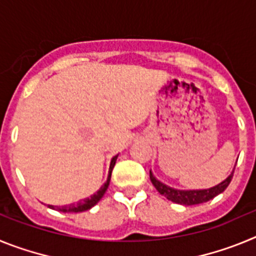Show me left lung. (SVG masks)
<instances>
[{
  "mask_svg": "<svg viewBox=\"0 0 256 256\" xmlns=\"http://www.w3.org/2000/svg\"><path fill=\"white\" fill-rule=\"evenodd\" d=\"M234 169L232 170V173L226 178L223 182H220L216 186L212 187V188H206V190H176L172 188V187L166 186L164 183H162L160 180H156L154 177L152 172L150 170V180L152 182L154 187H155L158 191H159L160 195L165 196V198H168V200L173 201L176 204H180V205H198V204H202V202H206V201L212 200L216 196H218L219 194L224 191L226 188L228 187V184L232 180V177H234Z\"/></svg>",
  "mask_w": 256,
  "mask_h": 256,
  "instance_id": "obj_1",
  "label": "left lung"
}]
</instances>
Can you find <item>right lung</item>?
I'll list each match as a JSON object with an SVG mask.
<instances>
[{"mask_svg": "<svg viewBox=\"0 0 256 256\" xmlns=\"http://www.w3.org/2000/svg\"><path fill=\"white\" fill-rule=\"evenodd\" d=\"M116 158H118V155L114 156V158L112 159V162H110V168H108V180H106V182L104 183V186H101V188L98 190L96 194H94L91 198H84V200L78 201V202H76V204L64 205V206H54V205H48V208L58 210V212H86V210L94 208V205H96L97 202L101 200V198L104 196V194L106 192V190H108V183H110V178H112V168H114L115 162H116Z\"/></svg>", "mask_w": 256, "mask_h": 256, "instance_id": "obj_1", "label": "right lung"}]
</instances>
